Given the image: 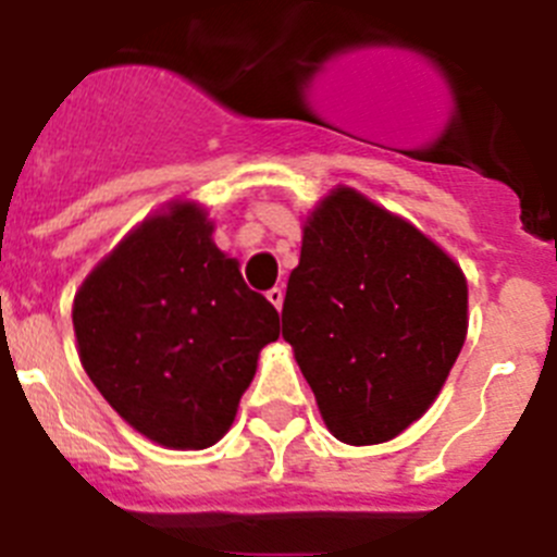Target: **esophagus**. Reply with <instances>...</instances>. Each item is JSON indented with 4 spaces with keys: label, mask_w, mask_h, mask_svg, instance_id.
<instances>
[{
    "label": "esophagus",
    "mask_w": 557,
    "mask_h": 557,
    "mask_svg": "<svg viewBox=\"0 0 557 557\" xmlns=\"http://www.w3.org/2000/svg\"><path fill=\"white\" fill-rule=\"evenodd\" d=\"M265 299H269V302H272V306H274V308H277V311H280V308H283V299H285V292H283V288H277V285H274L272 292L265 294Z\"/></svg>",
    "instance_id": "esophagus-1"
}]
</instances>
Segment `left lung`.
<instances>
[{
	"mask_svg": "<svg viewBox=\"0 0 557 557\" xmlns=\"http://www.w3.org/2000/svg\"><path fill=\"white\" fill-rule=\"evenodd\" d=\"M466 333V274L418 226L342 185L313 207L283 338L333 437L375 446L423 418Z\"/></svg>",
	"mask_w": 557,
	"mask_h": 557,
	"instance_id": "1",
	"label": "left lung"
}]
</instances>
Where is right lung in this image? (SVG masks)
Here are the masks:
<instances>
[{
	"mask_svg": "<svg viewBox=\"0 0 557 557\" xmlns=\"http://www.w3.org/2000/svg\"><path fill=\"white\" fill-rule=\"evenodd\" d=\"M196 201H171L91 269L72 306L77 356L125 423L176 451L230 432L258 356L280 336L263 294L212 240Z\"/></svg>",
	"mask_w": 557,
	"mask_h": 557,
	"instance_id": "right-lung-1",
	"label": "right lung"
}]
</instances>
